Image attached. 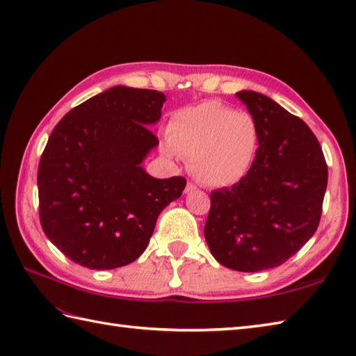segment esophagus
<instances>
[{
  "mask_svg": "<svg viewBox=\"0 0 356 356\" xmlns=\"http://www.w3.org/2000/svg\"><path fill=\"white\" fill-rule=\"evenodd\" d=\"M197 191V186L194 184H188L186 188H185V194H189V193H194Z\"/></svg>",
  "mask_w": 356,
  "mask_h": 356,
  "instance_id": "1",
  "label": "esophagus"
}]
</instances>
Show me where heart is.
<instances>
[{
    "label": "heart",
    "instance_id": "b5f03b06",
    "mask_svg": "<svg viewBox=\"0 0 356 356\" xmlns=\"http://www.w3.org/2000/svg\"><path fill=\"white\" fill-rule=\"evenodd\" d=\"M167 135L162 153L170 159L181 156L189 161L195 179L213 188L241 181L252 170L259 147V129L253 115L217 102L176 111Z\"/></svg>",
    "mask_w": 356,
    "mask_h": 356
}]
</instances>
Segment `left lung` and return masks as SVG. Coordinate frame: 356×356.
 <instances>
[{
    "label": "left lung",
    "instance_id": "left-lung-1",
    "mask_svg": "<svg viewBox=\"0 0 356 356\" xmlns=\"http://www.w3.org/2000/svg\"><path fill=\"white\" fill-rule=\"evenodd\" d=\"M236 97L258 124V153L241 181L212 191L204 238L221 266L254 273L279 267L316 234L327 167L300 118L254 90Z\"/></svg>",
    "mask_w": 356,
    "mask_h": 356
}]
</instances>
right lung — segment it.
I'll list each match as a JSON object with an SVG mask.
<instances>
[{
	"label": "right lung",
	"mask_w": 356,
	"mask_h": 356,
	"mask_svg": "<svg viewBox=\"0 0 356 356\" xmlns=\"http://www.w3.org/2000/svg\"><path fill=\"white\" fill-rule=\"evenodd\" d=\"M159 90L113 86L70 111L48 138L38 170L39 217L71 261L112 270L147 249L159 213L185 189L156 179L143 162L159 140Z\"/></svg>",
	"instance_id": "obj_1"
}]
</instances>
